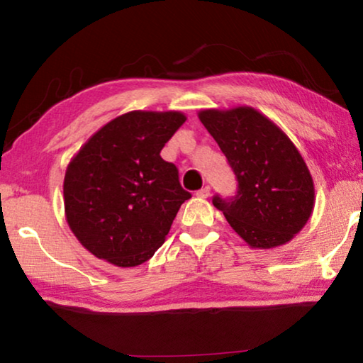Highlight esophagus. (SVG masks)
Wrapping results in <instances>:
<instances>
[{"label":"esophagus","mask_w":363,"mask_h":363,"mask_svg":"<svg viewBox=\"0 0 363 363\" xmlns=\"http://www.w3.org/2000/svg\"><path fill=\"white\" fill-rule=\"evenodd\" d=\"M210 192H211V190H210V187H203V189H200L199 190V192H196V196H200V199H206V196L208 195H210Z\"/></svg>","instance_id":"obj_1"}]
</instances>
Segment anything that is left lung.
Masks as SVG:
<instances>
[{
    "mask_svg": "<svg viewBox=\"0 0 363 363\" xmlns=\"http://www.w3.org/2000/svg\"><path fill=\"white\" fill-rule=\"evenodd\" d=\"M199 118L238 181L235 199L214 196L213 205L253 250L293 240L315 205L314 181L296 145L269 116L248 106L203 108Z\"/></svg>",
    "mask_w": 363,
    "mask_h": 363,
    "instance_id": "left-lung-1",
    "label": "left lung"
}]
</instances>
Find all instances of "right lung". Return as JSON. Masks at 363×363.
I'll return each instance as SVG.
<instances>
[{"label":"right lung","mask_w":363,"mask_h":363,"mask_svg":"<svg viewBox=\"0 0 363 363\" xmlns=\"http://www.w3.org/2000/svg\"><path fill=\"white\" fill-rule=\"evenodd\" d=\"M186 120L177 110H133L104 125L73 155L64 177L65 219L89 253L134 267L167 240L190 194L160 152Z\"/></svg>","instance_id":"right-lung-1"}]
</instances>
